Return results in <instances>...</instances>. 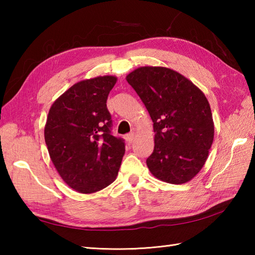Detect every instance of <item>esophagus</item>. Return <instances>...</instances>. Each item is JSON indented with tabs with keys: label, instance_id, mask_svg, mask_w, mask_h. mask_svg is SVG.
I'll return each mask as SVG.
<instances>
[{
	"label": "esophagus",
	"instance_id": "34e87169",
	"mask_svg": "<svg viewBox=\"0 0 255 255\" xmlns=\"http://www.w3.org/2000/svg\"><path fill=\"white\" fill-rule=\"evenodd\" d=\"M125 139H126V142L128 144H131L133 142V139H134V134L133 133H130V134H127L126 137H125Z\"/></svg>",
	"mask_w": 255,
	"mask_h": 255
}]
</instances>
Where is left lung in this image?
Instances as JSON below:
<instances>
[{"instance_id": "obj_1", "label": "left lung", "mask_w": 255, "mask_h": 255, "mask_svg": "<svg viewBox=\"0 0 255 255\" xmlns=\"http://www.w3.org/2000/svg\"><path fill=\"white\" fill-rule=\"evenodd\" d=\"M153 122L154 150L147 159L154 177L189 182L202 170L214 141L210 105L203 91L175 70L140 67L126 77Z\"/></svg>"}]
</instances>
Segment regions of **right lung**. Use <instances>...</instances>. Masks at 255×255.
<instances>
[{
	"mask_svg": "<svg viewBox=\"0 0 255 255\" xmlns=\"http://www.w3.org/2000/svg\"><path fill=\"white\" fill-rule=\"evenodd\" d=\"M116 82L115 75L80 81L53 102L47 116L50 159L64 183L78 193L100 192L118 175L125 143L111 134L106 106Z\"/></svg>",
	"mask_w": 255,
	"mask_h": 255,
	"instance_id": "obj_1",
	"label": "right lung"
}]
</instances>
